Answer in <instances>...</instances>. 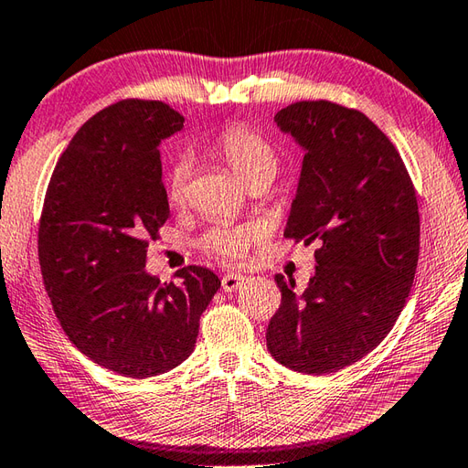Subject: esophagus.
I'll return each mask as SVG.
<instances>
[{"label":"esophagus","mask_w":468,"mask_h":468,"mask_svg":"<svg viewBox=\"0 0 468 468\" xmlns=\"http://www.w3.org/2000/svg\"><path fill=\"white\" fill-rule=\"evenodd\" d=\"M243 283H245V277L239 275V273H227L221 279V287H223L225 292H235Z\"/></svg>","instance_id":"esophagus-1"}]
</instances>
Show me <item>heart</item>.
<instances>
[{
  "label": "heart",
  "instance_id": "b5f03b06",
  "mask_svg": "<svg viewBox=\"0 0 468 468\" xmlns=\"http://www.w3.org/2000/svg\"><path fill=\"white\" fill-rule=\"evenodd\" d=\"M215 151L223 157L239 179H243L249 187L259 183H271L277 176L279 155L275 147L267 139L249 132L245 127H229L217 137ZM189 161L179 157L167 173V197L171 203H181L185 199L189 181ZM261 229L257 225H215L205 231L199 239V247L205 253L227 263H239L247 257L249 247L259 241Z\"/></svg>",
  "mask_w": 468,
  "mask_h": 468
}]
</instances>
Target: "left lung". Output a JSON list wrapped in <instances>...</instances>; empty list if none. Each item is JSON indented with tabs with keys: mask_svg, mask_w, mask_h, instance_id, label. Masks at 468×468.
<instances>
[{
	"mask_svg": "<svg viewBox=\"0 0 468 468\" xmlns=\"http://www.w3.org/2000/svg\"><path fill=\"white\" fill-rule=\"evenodd\" d=\"M275 122L305 149L285 237L319 249L303 292L275 277L267 349L292 371L327 375L371 353L405 307L419 263L417 193L397 147L361 112L297 101Z\"/></svg>",
	"mask_w": 468,
	"mask_h": 468,
	"instance_id": "obj_1",
	"label": "left lung"
}]
</instances>
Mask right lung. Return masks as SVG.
<instances>
[{
    "mask_svg": "<svg viewBox=\"0 0 468 468\" xmlns=\"http://www.w3.org/2000/svg\"><path fill=\"white\" fill-rule=\"evenodd\" d=\"M183 122L151 100L87 119L53 169L39 219L41 275L65 335L132 378L167 373L193 353L201 313L221 287L197 265L177 271L181 285L145 271L149 239L169 217L159 144Z\"/></svg>",
    "mask_w": 468,
    "mask_h": 468,
    "instance_id": "obj_1",
    "label": "right lung"
}]
</instances>
